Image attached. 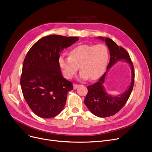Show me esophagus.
Wrapping results in <instances>:
<instances>
[{
	"label": "esophagus",
	"mask_w": 152,
	"mask_h": 152,
	"mask_svg": "<svg viewBox=\"0 0 152 152\" xmlns=\"http://www.w3.org/2000/svg\"><path fill=\"white\" fill-rule=\"evenodd\" d=\"M79 86H80V85H79V84H73V88L75 89H76Z\"/></svg>",
	"instance_id": "esophagus-1"
}]
</instances>
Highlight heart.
Returning <instances> with one entry per match:
<instances>
[{
    "label": "heart",
    "instance_id": "heart-1",
    "mask_svg": "<svg viewBox=\"0 0 152 152\" xmlns=\"http://www.w3.org/2000/svg\"><path fill=\"white\" fill-rule=\"evenodd\" d=\"M109 58V50L105 45H81L72 48L69 57L59 58L58 63L65 77L72 79L80 67L82 80H96L106 69Z\"/></svg>",
    "mask_w": 152,
    "mask_h": 152
}]
</instances>
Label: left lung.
Returning a JSON list of instances; mask_svg holds the SVG:
<instances>
[{"label": "left lung", "instance_id": "8db88e82", "mask_svg": "<svg viewBox=\"0 0 152 152\" xmlns=\"http://www.w3.org/2000/svg\"><path fill=\"white\" fill-rule=\"evenodd\" d=\"M99 39L104 41L110 52V61L107 71L97 83L88 86V94L84 99V104L94 115L99 117H107L114 115L119 111L127 102L132 91L135 73L133 63L131 61L128 52L122 47H119L113 39L109 38L98 37ZM119 61H126L131 68L132 80L127 90L115 96L108 95L104 90L103 84L108 70L113 65Z\"/></svg>", "mask_w": 152, "mask_h": 152}]
</instances>
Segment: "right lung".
I'll list each match as a JSON object with an SVG mask.
<instances>
[{
    "instance_id": "right-lung-1",
    "label": "right lung",
    "mask_w": 152,
    "mask_h": 152,
    "mask_svg": "<svg viewBox=\"0 0 152 152\" xmlns=\"http://www.w3.org/2000/svg\"><path fill=\"white\" fill-rule=\"evenodd\" d=\"M78 37L51 35L39 39L26 55L20 78L22 93L37 116L50 118L63 110L72 84L61 74L60 53L74 44Z\"/></svg>"
}]
</instances>
